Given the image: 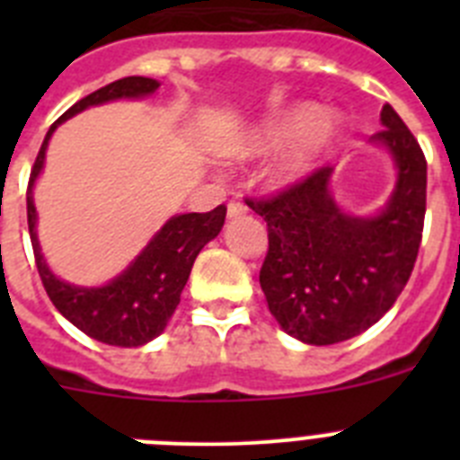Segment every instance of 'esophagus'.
Listing matches in <instances>:
<instances>
[{"mask_svg":"<svg viewBox=\"0 0 460 460\" xmlns=\"http://www.w3.org/2000/svg\"><path fill=\"white\" fill-rule=\"evenodd\" d=\"M246 214V207L242 205L239 200H230L227 202V218H239Z\"/></svg>","mask_w":460,"mask_h":460,"instance_id":"obj_1","label":"esophagus"}]
</instances>
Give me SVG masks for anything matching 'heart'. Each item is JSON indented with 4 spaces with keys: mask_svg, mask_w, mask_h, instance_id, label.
I'll use <instances>...</instances> for the list:
<instances>
[{
    "mask_svg": "<svg viewBox=\"0 0 460 460\" xmlns=\"http://www.w3.org/2000/svg\"><path fill=\"white\" fill-rule=\"evenodd\" d=\"M336 136L339 119L334 115L320 112L318 105L313 103H296L246 133L233 147V158L251 161L292 145L290 152L270 172V184L283 189L304 180L332 147Z\"/></svg>",
    "mask_w": 460,
    "mask_h": 460,
    "instance_id": "heart-1",
    "label": "heart"
}]
</instances>
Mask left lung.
I'll list each match as a JSON object with an SVG mask.
<instances>
[{"instance_id":"1","label":"left lung","mask_w":460,"mask_h":460,"mask_svg":"<svg viewBox=\"0 0 460 460\" xmlns=\"http://www.w3.org/2000/svg\"><path fill=\"white\" fill-rule=\"evenodd\" d=\"M371 145L396 170L389 200L371 217L336 202L334 168H320L270 200H246L267 221L270 251L260 288L280 329L308 345L359 336L394 306L420 253L426 214V158L392 105Z\"/></svg>"}]
</instances>
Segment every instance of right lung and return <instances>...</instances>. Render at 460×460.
<instances>
[{
    "instance_id": "add662e5",
    "label": "right lung",
    "mask_w": 460,
    "mask_h": 460,
    "mask_svg": "<svg viewBox=\"0 0 460 460\" xmlns=\"http://www.w3.org/2000/svg\"><path fill=\"white\" fill-rule=\"evenodd\" d=\"M158 87L161 83L154 78L128 75L96 89L68 108L50 126L46 140L40 145L27 189V223H30L31 246H34L39 276L50 302L80 332L117 348H137L164 334L174 308L180 304L195 258L205 249V243L221 233L226 207L218 205L207 214L190 211L168 218L164 227L149 239L147 246L136 255V260H131V265L115 279H110L105 286H73L59 279L40 253L39 234H36L39 214L34 207V184L46 165L48 142L57 131V126L92 105L119 99H145L152 96Z\"/></svg>"
}]
</instances>
